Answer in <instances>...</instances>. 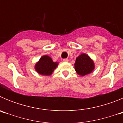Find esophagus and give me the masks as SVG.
Wrapping results in <instances>:
<instances>
[{
    "instance_id": "obj_1",
    "label": "esophagus",
    "mask_w": 123,
    "mask_h": 123,
    "mask_svg": "<svg viewBox=\"0 0 123 123\" xmlns=\"http://www.w3.org/2000/svg\"><path fill=\"white\" fill-rule=\"evenodd\" d=\"M63 62H68V58H64V59L63 60Z\"/></svg>"
}]
</instances>
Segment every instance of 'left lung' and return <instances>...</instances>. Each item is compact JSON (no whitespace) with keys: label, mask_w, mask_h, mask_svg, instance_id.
Segmentation results:
<instances>
[{"label":"left lung","mask_w":123,"mask_h":123,"mask_svg":"<svg viewBox=\"0 0 123 123\" xmlns=\"http://www.w3.org/2000/svg\"><path fill=\"white\" fill-rule=\"evenodd\" d=\"M74 65L77 74L82 76L91 73L95 69L94 60L87 54L84 53L77 57Z\"/></svg>","instance_id":"8db88e82"}]
</instances>
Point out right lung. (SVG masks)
Segmentation results:
<instances>
[{
    "instance_id": "add662e5",
    "label": "right lung",
    "mask_w": 123,
    "mask_h": 123,
    "mask_svg": "<svg viewBox=\"0 0 123 123\" xmlns=\"http://www.w3.org/2000/svg\"><path fill=\"white\" fill-rule=\"evenodd\" d=\"M58 62H54L48 55H43L35 64L34 69L37 73L44 76H50L58 67Z\"/></svg>"
}]
</instances>
